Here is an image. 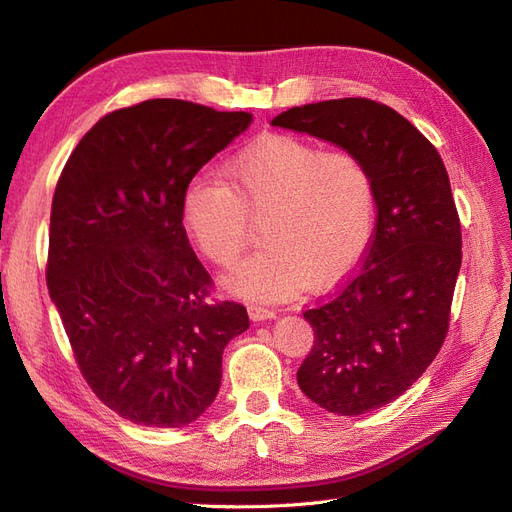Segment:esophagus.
Wrapping results in <instances>:
<instances>
[{
    "instance_id": "obj_1",
    "label": "esophagus",
    "mask_w": 512,
    "mask_h": 512,
    "mask_svg": "<svg viewBox=\"0 0 512 512\" xmlns=\"http://www.w3.org/2000/svg\"><path fill=\"white\" fill-rule=\"evenodd\" d=\"M247 314H250V318H252L254 322L275 318V312H273V309H269V307H262V305H250V307H247Z\"/></svg>"
}]
</instances>
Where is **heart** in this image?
Wrapping results in <instances>:
<instances>
[{
    "label": "heart",
    "mask_w": 512,
    "mask_h": 512,
    "mask_svg": "<svg viewBox=\"0 0 512 512\" xmlns=\"http://www.w3.org/2000/svg\"><path fill=\"white\" fill-rule=\"evenodd\" d=\"M378 190L352 151H324L294 136H267L224 166V181L196 179L183 194V224L211 262L232 267L262 221L260 252L224 277L252 301H282L303 286H331L371 243Z\"/></svg>",
    "instance_id": "1"
}]
</instances>
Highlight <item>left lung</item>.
Masks as SVG:
<instances>
[{
    "mask_svg": "<svg viewBox=\"0 0 512 512\" xmlns=\"http://www.w3.org/2000/svg\"><path fill=\"white\" fill-rule=\"evenodd\" d=\"M271 126L352 151L374 173V239L359 271L303 314L314 348L297 382L333 414L382 408L423 376L448 331L461 226L444 162L406 117L367 98L294 106Z\"/></svg>",
    "mask_w": 512,
    "mask_h": 512,
    "instance_id": "1",
    "label": "left lung"
}]
</instances>
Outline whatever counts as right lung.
Instances as JSON below:
<instances>
[{"label":"right lung","mask_w":512,"mask_h":512,"mask_svg":"<svg viewBox=\"0 0 512 512\" xmlns=\"http://www.w3.org/2000/svg\"><path fill=\"white\" fill-rule=\"evenodd\" d=\"M250 113L158 98L102 117L72 151L51 209L46 284L91 391L145 427H183L220 391L222 354L250 327L211 301L183 194Z\"/></svg>","instance_id":"obj_1"}]
</instances>
